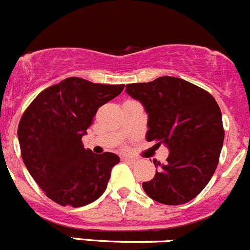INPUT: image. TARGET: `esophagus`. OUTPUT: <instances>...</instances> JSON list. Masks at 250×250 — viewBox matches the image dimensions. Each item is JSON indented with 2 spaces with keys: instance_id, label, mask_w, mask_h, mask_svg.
I'll return each mask as SVG.
<instances>
[{
  "instance_id": "esophagus-1",
  "label": "esophagus",
  "mask_w": 250,
  "mask_h": 250,
  "mask_svg": "<svg viewBox=\"0 0 250 250\" xmlns=\"http://www.w3.org/2000/svg\"><path fill=\"white\" fill-rule=\"evenodd\" d=\"M122 160L123 161L128 162V164H132V165H135L138 162L137 159H133V157H128V156H123Z\"/></svg>"
}]
</instances>
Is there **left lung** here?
<instances>
[{
  "label": "left lung",
  "instance_id": "left-lung-1",
  "mask_svg": "<svg viewBox=\"0 0 250 250\" xmlns=\"http://www.w3.org/2000/svg\"><path fill=\"white\" fill-rule=\"evenodd\" d=\"M125 91L140 101L147 113V142L169 150L155 177L143 189L166 205L188 203L211 179L224 144L222 115L216 100L204 89L174 77L149 83L127 84Z\"/></svg>",
  "mask_w": 250,
  "mask_h": 250
}]
</instances>
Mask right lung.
Instances as JSON below:
<instances>
[{"label":"right lung","instance_id":"1","mask_svg":"<svg viewBox=\"0 0 250 250\" xmlns=\"http://www.w3.org/2000/svg\"><path fill=\"white\" fill-rule=\"evenodd\" d=\"M123 89L125 84L71 77L41 91L24 111L18 125L21 159L46 197L57 204L84 207L105 192L120 157L85 150L82 138L99 107Z\"/></svg>","mask_w":250,"mask_h":250}]
</instances>
